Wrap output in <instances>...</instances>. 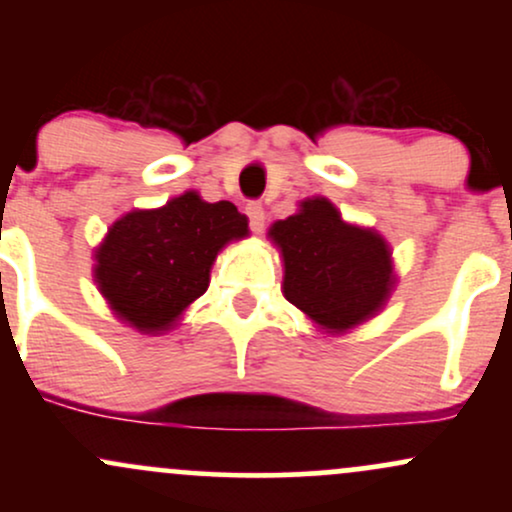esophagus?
Segmentation results:
<instances>
[{
  "label": "esophagus",
  "mask_w": 512,
  "mask_h": 512,
  "mask_svg": "<svg viewBox=\"0 0 512 512\" xmlns=\"http://www.w3.org/2000/svg\"><path fill=\"white\" fill-rule=\"evenodd\" d=\"M245 214H248V219H250V228H252V231L260 233L262 228H264V209H262V204L250 202L248 207H245Z\"/></svg>",
  "instance_id": "34e87169"
}]
</instances>
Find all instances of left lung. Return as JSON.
<instances>
[{"label": "left lung", "instance_id": "1", "mask_svg": "<svg viewBox=\"0 0 512 512\" xmlns=\"http://www.w3.org/2000/svg\"><path fill=\"white\" fill-rule=\"evenodd\" d=\"M284 260L286 301L325 334H346L385 308L392 250L373 228L346 223L327 197H308L267 233Z\"/></svg>", "mask_w": 512, "mask_h": 512}]
</instances>
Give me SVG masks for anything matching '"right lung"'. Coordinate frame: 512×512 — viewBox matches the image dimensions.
I'll use <instances>...</instances> for the list:
<instances>
[{"label": "right lung", "mask_w": 512, "mask_h": 512, "mask_svg": "<svg viewBox=\"0 0 512 512\" xmlns=\"http://www.w3.org/2000/svg\"><path fill=\"white\" fill-rule=\"evenodd\" d=\"M248 233V216L236 204L185 192L161 209L117 219L93 255V281L122 325L156 337L209 289L216 255Z\"/></svg>", "instance_id": "1"}]
</instances>
